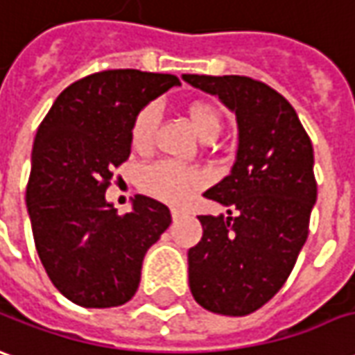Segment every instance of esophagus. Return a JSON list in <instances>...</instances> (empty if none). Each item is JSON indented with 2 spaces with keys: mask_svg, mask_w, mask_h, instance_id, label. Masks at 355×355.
Listing matches in <instances>:
<instances>
[{
  "mask_svg": "<svg viewBox=\"0 0 355 355\" xmlns=\"http://www.w3.org/2000/svg\"><path fill=\"white\" fill-rule=\"evenodd\" d=\"M182 214H184V211L180 208H171V216H173V219H178Z\"/></svg>",
  "mask_w": 355,
  "mask_h": 355,
  "instance_id": "1",
  "label": "esophagus"
}]
</instances>
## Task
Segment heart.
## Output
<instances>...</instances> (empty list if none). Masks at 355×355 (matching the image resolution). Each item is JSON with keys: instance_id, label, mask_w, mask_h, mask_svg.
<instances>
[{"instance_id": "1", "label": "heart", "mask_w": 355, "mask_h": 355, "mask_svg": "<svg viewBox=\"0 0 355 355\" xmlns=\"http://www.w3.org/2000/svg\"><path fill=\"white\" fill-rule=\"evenodd\" d=\"M190 124L202 139H214L221 130V114L208 101H196L187 108ZM159 120L157 103H147L134 118L132 144L136 149H147L153 141ZM206 184V175L196 167L180 165L175 161H159L141 173V187L153 196L167 202H182L192 192Z\"/></svg>"}]
</instances>
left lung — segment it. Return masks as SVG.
Returning a JSON list of instances; mask_svg holds the SVG:
<instances>
[{
    "mask_svg": "<svg viewBox=\"0 0 355 355\" xmlns=\"http://www.w3.org/2000/svg\"><path fill=\"white\" fill-rule=\"evenodd\" d=\"M182 79L219 96L239 126L231 173L204 192L229 216H198L204 235L188 250V284L204 309L245 317L282 289L307 241L317 202L313 146L297 112L266 83L245 76Z\"/></svg>",
    "mask_w": 355,
    "mask_h": 355,
    "instance_id": "1",
    "label": "left lung"
}]
</instances>
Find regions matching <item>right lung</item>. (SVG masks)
Returning a JSON list of instances; mask_svg holds the SVG:
<instances>
[{"label":"right lung","mask_w":355,"mask_h":355,"mask_svg":"<svg viewBox=\"0 0 355 355\" xmlns=\"http://www.w3.org/2000/svg\"><path fill=\"white\" fill-rule=\"evenodd\" d=\"M177 76L107 69L66 87L33 146L26 208L36 252L58 291L81 307H118L134 297L147 248L171 225V211L137 194L118 216L105 200L132 149V124Z\"/></svg>","instance_id":"add662e5"}]
</instances>
